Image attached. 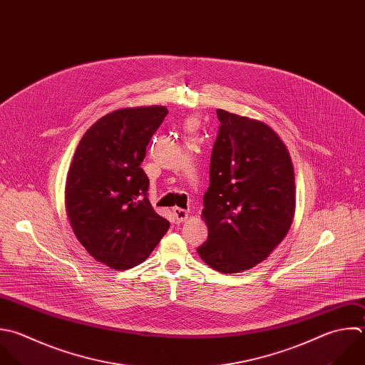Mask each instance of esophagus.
I'll return each instance as SVG.
<instances>
[{"label":"esophagus","mask_w":365,"mask_h":365,"mask_svg":"<svg viewBox=\"0 0 365 365\" xmlns=\"http://www.w3.org/2000/svg\"><path fill=\"white\" fill-rule=\"evenodd\" d=\"M174 211V215H175V220H177V222H182V221H185L187 218H188V211L187 210H182V208H174L173 210Z\"/></svg>","instance_id":"obj_1"}]
</instances>
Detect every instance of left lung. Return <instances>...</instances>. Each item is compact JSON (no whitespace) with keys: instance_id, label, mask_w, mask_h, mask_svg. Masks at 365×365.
Wrapping results in <instances>:
<instances>
[{"instance_id":"left-lung-1","label":"left lung","mask_w":365,"mask_h":365,"mask_svg":"<svg viewBox=\"0 0 365 365\" xmlns=\"http://www.w3.org/2000/svg\"><path fill=\"white\" fill-rule=\"evenodd\" d=\"M202 217L207 241L197 248L211 268L250 269L287 235L295 210L294 168L281 138L264 123L217 110Z\"/></svg>"}]
</instances>
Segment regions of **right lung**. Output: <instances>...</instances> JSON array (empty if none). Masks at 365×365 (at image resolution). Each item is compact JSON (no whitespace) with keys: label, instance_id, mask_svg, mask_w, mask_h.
<instances>
[{"label":"right lung","instance_id":"obj_1","mask_svg":"<svg viewBox=\"0 0 365 365\" xmlns=\"http://www.w3.org/2000/svg\"><path fill=\"white\" fill-rule=\"evenodd\" d=\"M165 107L113 111L83 135L66 185L76 237L97 261L128 269L148 258L170 228L150 200L141 163Z\"/></svg>","mask_w":365,"mask_h":365}]
</instances>
